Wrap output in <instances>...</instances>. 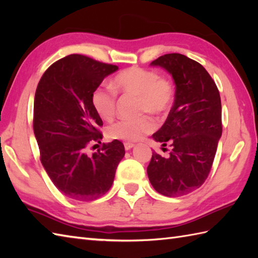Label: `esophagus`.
Wrapping results in <instances>:
<instances>
[{
    "instance_id": "34e87169",
    "label": "esophagus",
    "mask_w": 258,
    "mask_h": 258,
    "mask_svg": "<svg viewBox=\"0 0 258 258\" xmlns=\"http://www.w3.org/2000/svg\"><path fill=\"white\" fill-rule=\"evenodd\" d=\"M124 147H125L126 151H128V150H131V149H133L134 144L131 143V142H125V143H124Z\"/></svg>"
}]
</instances>
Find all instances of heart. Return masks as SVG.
Segmentation results:
<instances>
[{
	"mask_svg": "<svg viewBox=\"0 0 258 258\" xmlns=\"http://www.w3.org/2000/svg\"><path fill=\"white\" fill-rule=\"evenodd\" d=\"M112 87L124 95L139 97V113H149L153 116H162L167 113L175 96L171 80L160 76L155 71L138 67L120 71L114 76ZM112 89L101 85L93 90L91 94L92 106L102 119L111 120L116 113L117 94ZM154 128L153 119L143 116L132 120H117L108 126L106 134L112 140L135 142L152 133Z\"/></svg>",
	"mask_w": 258,
	"mask_h": 258,
	"instance_id": "obj_1",
	"label": "heart"
}]
</instances>
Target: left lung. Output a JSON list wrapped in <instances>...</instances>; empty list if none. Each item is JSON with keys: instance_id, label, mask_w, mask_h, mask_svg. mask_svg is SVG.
I'll use <instances>...</instances> for the list:
<instances>
[{"instance_id": "8db88e82", "label": "left lung", "mask_w": 258, "mask_h": 258, "mask_svg": "<svg viewBox=\"0 0 258 258\" xmlns=\"http://www.w3.org/2000/svg\"><path fill=\"white\" fill-rule=\"evenodd\" d=\"M151 64L171 73L176 89L165 123L153 134L171 152L166 157L153 152L147 175L160 194L183 196L201 187L211 172L222 136L220 92L207 71L183 54H165Z\"/></svg>"}]
</instances>
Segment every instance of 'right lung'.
Returning a JSON list of instances; mask_svg holds the SVG:
<instances>
[{
	"label": "right lung",
	"instance_id": "1",
	"mask_svg": "<svg viewBox=\"0 0 258 258\" xmlns=\"http://www.w3.org/2000/svg\"><path fill=\"white\" fill-rule=\"evenodd\" d=\"M117 69L71 54L53 63L37 84L33 130L40 160L56 188L72 200L94 201L107 193L124 157V145L117 140L87 154L92 145L101 143L103 126L91 94Z\"/></svg>",
	"mask_w": 258,
	"mask_h": 258
}]
</instances>
